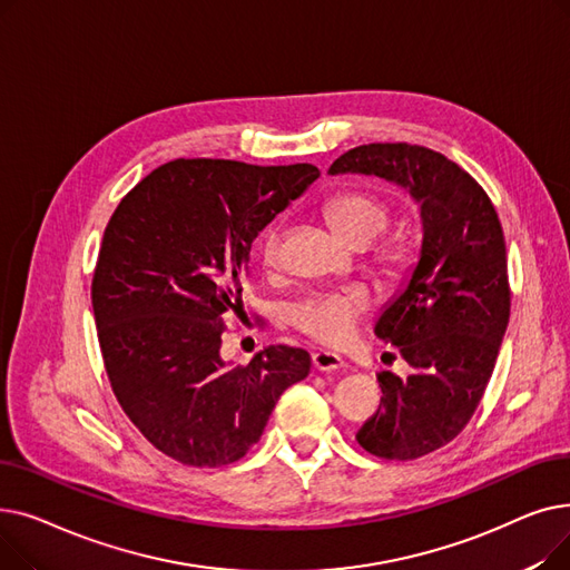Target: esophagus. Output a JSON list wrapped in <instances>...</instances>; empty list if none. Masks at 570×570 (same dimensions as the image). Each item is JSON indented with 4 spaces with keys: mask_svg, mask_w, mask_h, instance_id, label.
Listing matches in <instances>:
<instances>
[{
    "mask_svg": "<svg viewBox=\"0 0 570 570\" xmlns=\"http://www.w3.org/2000/svg\"><path fill=\"white\" fill-rule=\"evenodd\" d=\"M312 365L318 372H333V370H344L346 367L344 357L337 355V353H331V351H316L312 355Z\"/></svg>",
    "mask_w": 570,
    "mask_h": 570,
    "instance_id": "1",
    "label": "esophagus"
}]
</instances>
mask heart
Here are the masks:
<instances>
[{
  "label": "heart",
  "instance_id": "heart-1",
  "mask_svg": "<svg viewBox=\"0 0 570 570\" xmlns=\"http://www.w3.org/2000/svg\"><path fill=\"white\" fill-rule=\"evenodd\" d=\"M325 217L335 228V233L346 239L353 247H365L387 228L391 224V205L379 194L372 191H342L333 196L325 205ZM282 252V230L267 228L258 243L261 263L269 269L277 267ZM376 265L381 275L391 282H400L411 265L409 249L400 243H387L376 249ZM370 297L365 291H327L314 293L305 301L291 307V323L303 335L327 344V346H342L346 344L355 331L357 321L367 312Z\"/></svg>",
  "mask_w": 570,
  "mask_h": 570
}]
</instances>
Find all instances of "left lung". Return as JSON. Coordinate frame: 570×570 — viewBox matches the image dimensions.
Returning <instances> with one entry per match:
<instances>
[{"label": "left lung", "instance_id": "left-lung-1", "mask_svg": "<svg viewBox=\"0 0 570 570\" xmlns=\"http://www.w3.org/2000/svg\"><path fill=\"white\" fill-rule=\"evenodd\" d=\"M327 173L383 177L421 205V258L374 327L411 374H379L381 406L355 439L383 460L423 458L466 428L497 363L511 316L501 222L464 168L423 145L353 147Z\"/></svg>", "mask_w": 570, "mask_h": 570}]
</instances>
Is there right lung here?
<instances>
[{
  "label": "right lung",
  "instance_id": "add662e5",
  "mask_svg": "<svg viewBox=\"0 0 570 570\" xmlns=\"http://www.w3.org/2000/svg\"><path fill=\"white\" fill-rule=\"evenodd\" d=\"M318 175L312 164L175 159L119 200L92 279L99 346L119 406L164 455L237 462L309 374L303 348L267 346L245 367L219 351L254 237Z\"/></svg>",
  "mask_w": 570,
  "mask_h": 570
}]
</instances>
